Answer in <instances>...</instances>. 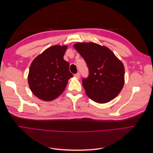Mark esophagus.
<instances>
[{
    "mask_svg": "<svg viewBox=\"0 0 153 153\" xmlns=\"http://www.w3.org/2000/svg\"><path fill=\"white\" fill-rule=\"evenodd\" d=\"M74 76H75V77L76 78H80V73H77L76 74H75V75H74Z\"/></svg>",
    "mask_w": 153,
    "mask_h": 153,
    "instance_id": "esophagus-1",
    "label": "esophagus"
}]
</instances>
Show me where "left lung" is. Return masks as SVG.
<instances>
[{
  "instance_id": "1",
  "label": "left lung",
  "mask_w": 153,
  "mask_h": 153,
  "mask_svg": "<svg viewBox=\"0 0 153 153\" xmlns=\"http://www.w3.org/2000/svg\"><path fill=\"white\" fill-rule=\"evenodd\" d=\"M74 48L84 59L89 69V76L82 80L87 96L98 103L114 99L124 84L123 62L108 48L95 43H77Z\"/></svg>"
}]
</instances>
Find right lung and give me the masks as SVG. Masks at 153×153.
I'll list each match as a JSON object with an SVG mask.
<instances>
[{
  "instance_id": "add662e5",
  "label": "right lung",
  "mask_w": 153,
  "mask_h": 153,
  "mask_svg": "<svg viewBox=\"0 0 153 153\" xmlns=\"http://www.w3.org/2000/svg\"><path fill=\"white\" fill-rule=\"evenodd\" d=\"M66 45L52 46L32 62L28 75L31 91L41 100L56 99L65 89L68 80L73 76L69 64L64 60Z\"/></svg>"
}]
</instances>
